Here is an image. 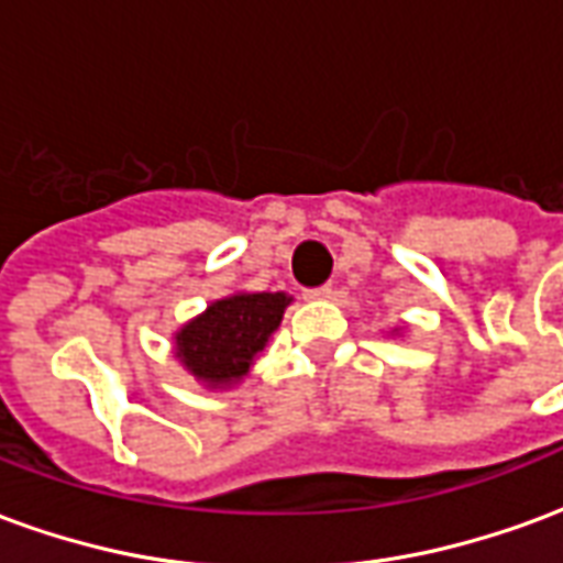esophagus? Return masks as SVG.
Returning a JSON list of instances; mask_svg holds the SVG:
<instances>
[{
	"label": "esophagus",
	"instance_id": "1",
	"mask_svg": "<svg viewBox=\"0 0 563 563\" xmlns=\"http://www.w3.org/2000/svg\"><path fill=\"white\" fill-rule=\"evenodd\" d=\"M331 295H334V289H331V283H325V286H317V289H307L305 298L307 301H325Z\"/></svg>",
	"mask_w": 563,
	"mask_h": 563
}]
</instances>
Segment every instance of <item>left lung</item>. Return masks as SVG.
Listing matches in <instances>:
<instances>
[{
    "label": "left lung",
    "instance_id": "obj_1",
    "mask_svg": "<svg viewBox=\"0 0 563 563\" xmlns=\"http://www.w3.org/2000/svg\"><path fill=\"white\" fill-rule=\"evenodd\" d=\"M398 331H401V329H395V331H391V334H398Z\"/></svg>",
    "mask_w": 563,
    "mask_h": 563
}]
</instances>
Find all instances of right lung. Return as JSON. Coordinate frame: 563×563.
Here are the masks:
<instances>
[{
  "mask_svg": "<svg viewBox=\"0 0 563 563\" xmlns=\"http://www.w3.org/2000/svg\"><path fill=\"white\" fill-rule=\"evenodd\" d=\"M292 295L232 292L174 331V358L205 389H232L280 329Z\"/></svg>",
  "mask_w": 563,
  "mask_h": 563,
  "instance_id": "add662e5",
  "label": "right lung"
}]
</instances>
